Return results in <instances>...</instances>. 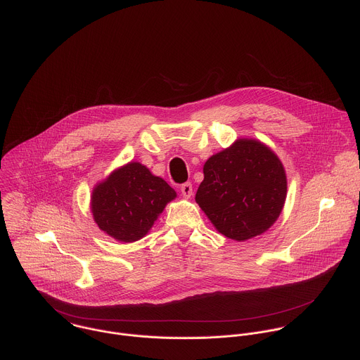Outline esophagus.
I'll return each mask as SVG.
<instances>
[{"label":"esophagus","mask_w":360,"mask_h":360,"mask_svg":"<svg viewBox=\"0 0 360 360\" xmlns=\"http://www.w3.org/2000/svg\"><path fill=\"white\" fill-rule=\"evenodd\" d=\"M181 192L185 198H189L192 193H193V189H192V184L191 182H185L181 185Z\"/></svg>","instance_id":"esophagus-1"}]
</instances>
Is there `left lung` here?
<instances>
[{"instance_id": "obj_1", "label": "left lung", "mask_w": 360, "mask_h": 360, "mask_svg": "<svg viewBox=\"0 0 360 360\" xmlns=\"http://www.w3.org/2000/svg\"><path fill=\"white\" fill-rule=\"evenodd\" d=\"M286 198L285 169L255 139H239L203 165L196 202L226 238L246 240L278 219Z\"/></svg>"}]
</instances>
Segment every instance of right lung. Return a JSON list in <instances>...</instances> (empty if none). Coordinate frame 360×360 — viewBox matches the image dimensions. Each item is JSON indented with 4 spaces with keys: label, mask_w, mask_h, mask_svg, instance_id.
Segmentation results:
<instances>
[{
    "label": "right lung",
    "mask_w": 360,
    "mask_h": 360,
    "mask_svg": "<svg viewBox=\"0 0 360 360\" xmlns=\"http://www.w3.org/2000/svg\"><path fill=\"white\" fill-rule=\"evenodd\" d=\"M176 192L138 162L112 172L92 192V215L99 229L121 242L141 239Z\"/></svg>",
    "instance_id": "1"
}]
</instances>
